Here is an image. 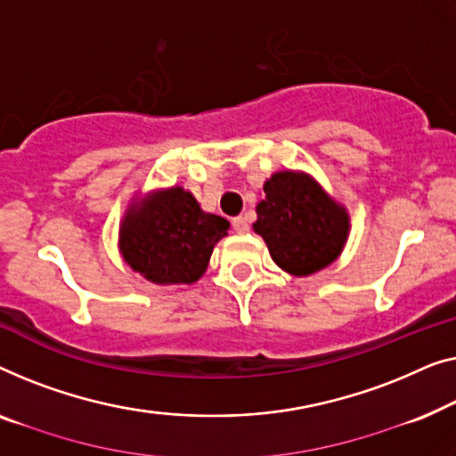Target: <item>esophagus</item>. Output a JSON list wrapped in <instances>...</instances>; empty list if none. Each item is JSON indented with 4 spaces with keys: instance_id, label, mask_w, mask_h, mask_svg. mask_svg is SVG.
I'll return each instance as SVG.
<instances>
[{
    "instance_id": "34e87169",
    "label": "esophagus",
    "mask_w": 456,
    "mask_h": 456,
    "mask_svg": "<svg viewBox=\"0 0 456 456\" xmlns=\"http://www.w3.org/2000/svg\"><path fill=\"white\" fill-rule=\"evenodd\" d=\"M231 225H233L237 233H248V231H249V223H248L246 216H235V219L231 221Z\"/></svg>"
}]
</instances>
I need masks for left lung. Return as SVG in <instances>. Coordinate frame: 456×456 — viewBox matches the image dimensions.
Segmentation results:
<instances>
[{
    "instance_id": "1",
    "label": "left lung",
    "mask_w": 456,
    "mask_h": 456,
    "mask_svg": "<svg viewBox=\"0 0 456 456\" xmlns=\"http://www.w3.org/2000/svg\"><path fill=\"white\" fill-rule=\"evenodd\" d=\"M256 213L254 231L265 237L273 260L297 277L329 266L347 240V213L301 173H274Z\"/></svg>"
}]
</instances>
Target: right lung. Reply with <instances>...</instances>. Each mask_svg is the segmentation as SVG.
<instances>
[{
  "mask_svg": "<svg viewBox=\"0 0 456 456\" xmlns=\"http://www.w3.org/2000/svg\"><path fill=\"white\" fill-rule=\"evenodd\" d=\"M227 229L229 221L204 213L190 191L171 188L127 210L119 248L127 265L152 283L190 285L207 271Z\"/></svg>",
  "mask_w": 456,
  "mask_h": 456,
  "instance_id": "1",
  "label": "right lung"
}]
</instances>
